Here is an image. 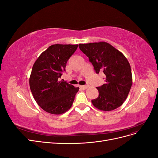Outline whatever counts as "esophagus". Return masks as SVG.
Listing matches in <instances>:
<instances>
[{
  "instance_id": "esophagus-1",
  "label": "esophagus",
  "mask_w": 158,
  "mask_h": 158,
  "mask_svg": "<svg viewBox=\"0 0 158 158\" xmlns=\"http://www.w3.org/2000/svg\"><path fill=\"white\" fill-rule=\"evenodd\" d=\"M80 88L82 89H85L88 88V85H80Z\"/></svg>"
}]
</instances>
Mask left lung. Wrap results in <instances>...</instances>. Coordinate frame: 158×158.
I'll return each instance as SVG.
<instances>
[{
    "mask_svg": "<svg viewBox=\"0 0 158 158\" xmlns=\"http://www.w3.org/2000/svg\"><path fill=\"white\" fill-rule=\"evenodd\" d=\"M78 46L89 58L95 73L103 72L106 76V84L97 87L99 95L92 100L94 106L107 111L122 106L132 84L131 65L126 57L106 42L89 43Z\"/></svg>",
    "mask_w": 158,
    "mask_h": 158,
    "instance_id": "left-lung-1",
    "label": "left lung"
}]
</instances>
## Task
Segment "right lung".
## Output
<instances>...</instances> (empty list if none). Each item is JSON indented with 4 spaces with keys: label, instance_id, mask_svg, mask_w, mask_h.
Returning <instances> with one entry per match:
<instances>
[{
    "label": "right lung",
    "instance_id": "1",
    "mask_svg": "<svg viewBox=\"0 0 158 158\" xmlns=\"http://www.w3.org/2000/svg\"><path fill=\"white\" fill-rule=\"evenodd\" d=\"M78 45H51L38 57L33 66L30 87L37 103L47 113H64L73 106L79 88L59 81L66 63Z\"/></svg>",
    "mask_w": 158,
    "mask_h": 158
}]
</instances>
